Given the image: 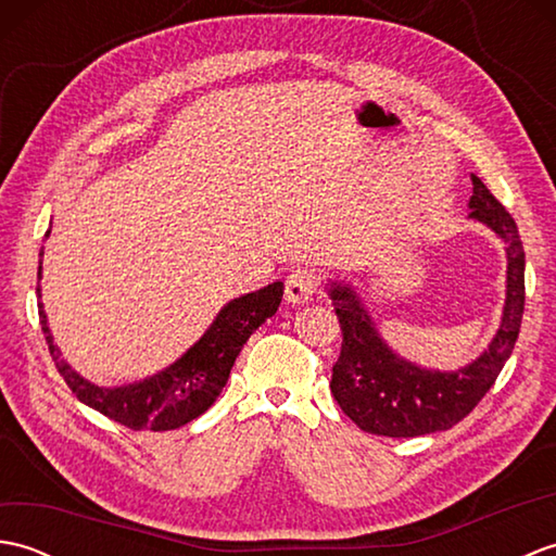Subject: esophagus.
I'll return each mask as SVG.
<instances>
[{
  "mask_svg": "<svg viewBox=\"0 0 556 556\" xmlns=\"http://www.w3.org/2000/svg\"><path fill=\"white\" fill-rule=\"evenodd\" d=\"M317 291V271L311 267H296L285 281V296L289 303H305Z\"/></svg>",
  "mask_w": 556,
  "mask_h": 556,
  "instance_id": "1",
  "label": "esophagus"
}]
</instances>
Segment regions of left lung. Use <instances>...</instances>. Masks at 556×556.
I'll return each instance as SVG.
<instances>
[{
    "instance_id": "8db88e82",
    "label": "left lung",
    "mask_w": 556,
    "mask_h": 556,
    "mask_svg": "<svg viewBox=\"0 0 556 556\" xmlns=\"http://www.w3.org/2000/svg\"><path fill=\"white\" fill-rule=\"evenodd\" d=\"M470 217L506 241V305L497 337L482 356L458 372H430L396 358L377 337L368 313L349 287H332L341 325V353L332 365V394L361 430L382 437H418L454 428L473 410L509 361L526 305V253L514 217L473 176Z\"/></svg>"
}]
</instances>
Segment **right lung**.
I'll use <instances>...</instances> for the list:
<instances>
[{
  "mask_svg": "<svg viewBox=\"0 0 556 556\" xmlns=\"http://www.w3.org/2000/svg\"><path fill=\"white\" fill-rule=\"evenodd\" d=\"M38 267V279H40ZM285 285L275 281L260 291L248 293L224 305L217 320L203 334V339L186 353L184 358L169 365L167 370L150 377L146 382L102 389L83 380L68 365L59 358V351L52 344L50 329L38 303L40 325L45 341L50 346V356L59 375L64 377L66 387L83 404L100 410L102 416L124 425L128 430H176L181 425L195 420L198 416L215 404V399L229 380L233 361L255 329L263 325L279 308ZM40 299V287H38Z\"/></svg>",
  "mask_w": 556,
  "mask_h": 556,
  "instance_id": "add662e5",
  "label": "right lung"
}]
</instances>
